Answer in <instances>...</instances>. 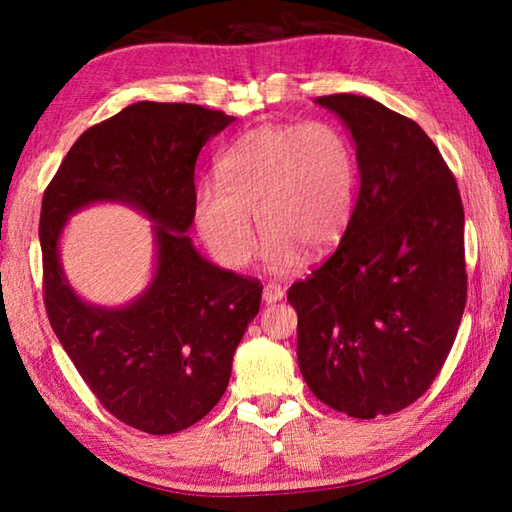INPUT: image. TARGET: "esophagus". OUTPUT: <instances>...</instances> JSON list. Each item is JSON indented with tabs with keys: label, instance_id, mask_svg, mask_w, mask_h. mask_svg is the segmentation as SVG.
Returning <instances> with one entry per match:
<instances>
[{
	"label": "esophagus",
	"instance_id": "esophagus-1",
	"mask_svg": "<svg viewBox=\"0 0 512 512\" xmlns=\"http://www.w3.org/2000/svg\"><path fill=\"white\" fill-rule=\"evenodd\" d=\"M262 298H264V302H268V305H271V302L282 300L284 298V287H282V284H277V282H268L264 291H262Z\"/></svg>",
	"mask_w": 512,
	"mask_h": 512
}]
</instances>
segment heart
I'll return each instance as SVG.
<instances>
[{"instance_id": "b5f03b06", "label": "heart", "mask_w": 512, "mask_h": 512, "mask_svg": "<svg viewBox=\"0 0 512 512\" xmlns=\"http://www.w3.org/2000/svg\"><path fill=\"white\" fill-rule=\"evenodd\" d=\"M357 167L339 128L327 121L253 128L219 162V180H203L194 194V225L216 262L241 268L257 237L273 271H291L300 250L323 255L343 237L354 210Z\"/></svg>"}]
</instances>
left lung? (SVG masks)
Segmentation results:
<instances>
[{"label":"left lung","instance_id":"left-lung-1","mask_svg":"<svg viewBox=\"0 0 512 512\" xmlns=\"http://www.w3.org/2000/svg\"><path fill=\"white\" fill-rule=\"evenodd\" d=\"M357 142L359 198L341 244L287 293L298 366L320 402L372 420L429 391L467 300L452 169L413 119L359 94L316 99Z\"/></svg>","mask_w":512,"mask_h":512}]
</instances>
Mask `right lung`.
<instances>
[{
  "instance_id": "obj_1",
  "label": "right lung",
  "mask_w": 512,
  "mask_h": 512,
  "mask_svg": "<svg viewBox=\"0 0 512 512\" xmlns=\"http://www.w3.org/2000/svg\"><path fill=\"white\" fill-rule=\"evenodd\" d=\"M230 121L196 103L137 101L88 128L42 196L49 323L103 409L153 436L183 431L214 409L262 300V282L210 264L185 235L194 221L196 158ZM94 200H126L159 223V268L131 308L85 306L59 271L62 223Z\"/></svg>"
}]
</instances>
